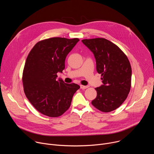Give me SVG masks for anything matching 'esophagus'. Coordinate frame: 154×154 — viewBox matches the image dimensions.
I'll use <instances>...</instances> for the list:
<instances>
[{
    "instance_id": "esophagus-1",
    "label": "esophagus",
    "mask_w": 154,
    "mask_h": 154,
    "mask_svg": "<svg viewBox=\"0 0 154 154\" xmlns=\"http://www.w3.org/2000/svg\"><path fill=\"white\" fill-rule=\"evenodd\" d=\"M87 88H88V86H85V85H80V88L82 90L86 89Z\"/></svg>"
}]
</instances>
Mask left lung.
<instances>
[{"mask_svg": "<svg viewBox=\"0 0 154 154\" xmlns=\"http://www.w3.org/2000/svg\"><path fill=\"white\" fill-rule=\"evenodd\" d=\"M82 41L93 53L103 83L95 88L97 96L91 103L101 112L113 111L125 101L130 90L131 68L128 59L116 45L105 38Z\"/></svg>", "mask_w": 154, "mask_h": 154, "instance_id": "8db88e82", "label": "left lung"}]
</instances>
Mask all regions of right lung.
<instances>
[{
    "instance_id": "add662e5",
    "label": "right lung",
    "mask_w": 154,
    "mask_h": 154,
    "mask_svg": "<svg viewBox=\"0 0 154 154\" xmlns=\"http://www.w3.org/2000/svg\"><path fill=\"white\" fill-rule=\"evenodd\" d=\"M78 38H51L38 42L26 59L23 75L24 91L37 110L49 117H58L69 108L74 94L80 88L75 83L57 80L65 68V59Z\"/></svg>"
}]
</instances>
